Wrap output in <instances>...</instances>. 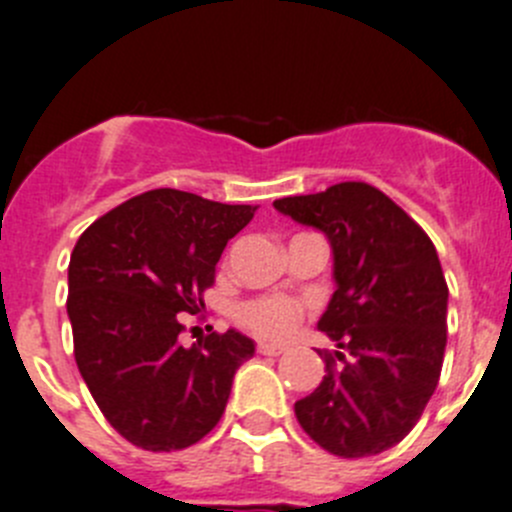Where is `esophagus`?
I'll return each instance as SVG.
<instances>
[{"mask_svg":"<svg viewBox=\"0 0 512 512\" xmlns=\"http://www.w3.org/2000/svg\"><path fill=\"white\" fill-rule=\"evenodd\" d=\"M256 351H259V354H264V356H282L287 348L279 346V343H264V341H261L259 346H256Z\"/></svg>","mask_w":512,"mask_h":512,"instance_id":"obj_1","label":"esophagus"}]
</instances>
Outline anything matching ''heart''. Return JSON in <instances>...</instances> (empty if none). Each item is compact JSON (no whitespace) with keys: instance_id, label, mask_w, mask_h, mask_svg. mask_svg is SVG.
Returning a JSON list of instances; mask_svg holds the SVG:
<instances>
[{"instance_id":"obj_1","label":"heart","mask_w":512,"mask_h":512,"mask_svg":"<svg viewBox=\"0 0 512 512\" xmlns=\"http://www.w3.org/2000/svg\"><path fill=\"white\" fill-rule=\"evenodd\" d=\"M235 318L243 328L253 330L256 336L264 338H284L295 330L300 320V305L289 297H256V300L243 302L235 310Z\"/></svg>"}]
</instances>
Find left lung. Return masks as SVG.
<instances>
[{
	"mask_svg": "<svg viewBox=\"0 0 512 512\" xmlns=\"http://www.w3.org/2000/svg\"><path fill=\"white\" fill-rule=\"evenodd\" d=\"M328 238L336 292L318 328L336 341L315 392L295 402L302 431L330 454L361 459L413 431L436 392L449 287L436 246L377 187L341 182L274 202Z\"/></svg>",
	"mask_w": 512,
	"mask_h": 512,
	"instance_id": "left-lung-1",
	"label": "left lung"
}]
</instances>
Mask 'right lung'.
<instances>
[{
    "label": "right lung",
    "instance_id": "add662e5",
    "mask_svg": "<svg viewBox=\"0 0 512 512\" xmlns=\"http://www.w3.org/2000/svg\"><path fill=\"white\" fill-rule=\"evenodd\" d=\"M256 207L151 189L94 220L69 264L74 356L110 425L146 451L187 449L217 425L256 343L230 328L192 348L182 315L205 307L215 266Z\"/></svg>",
    "mask_w": 512,
    "mask_h": 512
}]
</instances>
